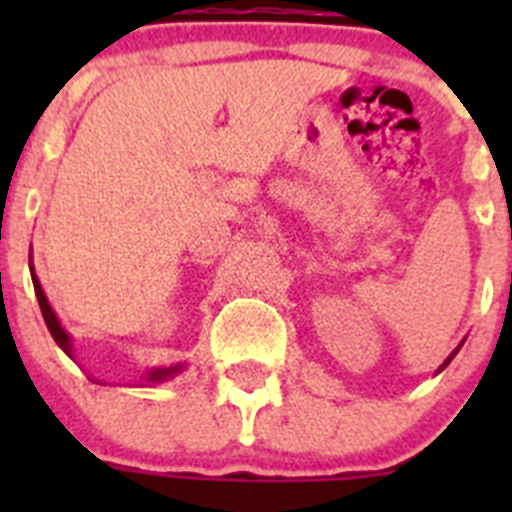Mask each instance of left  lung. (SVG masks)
<instances>
[{
  "label": "left lung",
  "instance_id": "1",
  "mask_svg": "<svg viewBox=\"0 0 512 512\" xmlns=\"http://www.w3.org/2000/svg\"><path fill=\"white\" fill-rule=\"evenodd\" d=\"M459 348H461V343H459V346H456V351H459ZM456 351H451V356H449V359H446V361H443V364H441V369H446V366H449V361L454 359V356H456ZM441 369H438V372H441Z\"/></svg>",
  "mask_w": 512,
  "mask_h": 512
}]
</instances>
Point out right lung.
Masks as SVG:
<instances>
[{"instance_id": "obj_1", "label": "right lung", "mask_w": 512, "mask_h": 512, "mask_svg": "<svg viewBox=\"0 0 512 512\" xmlns=\"http://www.w3.org/2000/svg\"><path fill=\"white\" fill-rule=\"evenodd\" d=\"M30 274H33V287H35V297H38V305H40V312H43V320L45 325H48V330H51L53 341L58 343V346L63 348V354L71 356L74 359V343H71V336L63 330L61 320H58V315L53 312L51 302H48V297H45L43 287H40L38 277H35V269H33V253H30ZM184 372V364H171V366H153V369H148L146 377H143V382L135 384V387H143V384H161V382H169V379H174L176 374Z\"/></svg>"}]
</instances>
